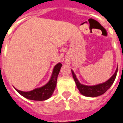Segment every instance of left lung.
Listing matches in <instances>:
<instances>
[{"label":"left lung","mask_w":123,"mask_h":123,"mask_svg":"<svg viewBox=\"0 0 123 123\" xmlns=\"http://www.w3.org/2000/svg\"><path fill=\"white\" fill-rule=\"evenodd\" d=\"M71 71H72L73 78L74 80L76 86L80 91V92L84 96L93 98V97H98V96L102 95L110 88L116 78L117 74V71H118V67L117 68L115 74L107 81H106L105 82L95 86H86L80 84L79 81L78 80L74 72L72 70H71Z\"/></svg>","instance_id":"8db88e82"}]
</instances>
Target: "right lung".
<instances>
[{
    "instance_id": "add662e5",
    "label": "right lung",
    "mask_w": 123,
    "mask_h": 123,
    "mask_svg": "<svg viewBox=\"0 0 123 123\" xmlns=\"http://www.w3.org/2000/svg\"><path fill=\"white\" fill-rule=\"evenodd\" d=\"M62 67L61 63H58L54 67L53 74L49 82L42 87L36 88L30 92H22L16 89V90L23 97L34 101H44L51 97L56 85L57 77Z\"/></svg>"
}]
</instances>
